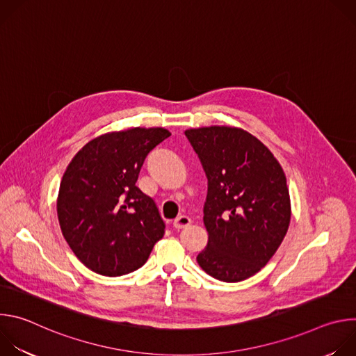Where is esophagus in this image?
I'll return each mask as SVG.
<instances>
[{"label": "esophagus", "mask_w": 356, "mask_h": 356, "mask_svg": "<svg viewBox=\"0 0 356 356\" xmlns=\"http://www.w3.org/2000/svg\"><path fill=\"white\" fill-rule=\"evenodd\" d=\"M191 224V218L187 217V216H179L175 221H173V227L177 228V229H181V228H186Z\"/></svg>", "instance_id": "obj_1"}]
</instances>
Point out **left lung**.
Wrapping results in <instances>:
<instances>
[{"instance_id":"1","label":"left lung","mask_w":356,"mask_h":356,"mask_svg":"<svg viewBox=\"0 0 356 356\" xmlns=\"http://www.w3.org/2000/svg\"><path fill=\"white\" fill-rule=\"evenodd\" d=\"M184 134L209 180L202 217L209 243L197 262L221 282L245 280L270 261L289 229L284 172L272 152L241 128L213 125Z\"/></svg>"}]
</instances>
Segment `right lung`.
Segmentation results:
<instances>
[{
	"mask_svg": "<svg viewBox=\"0 0 356 356\" xmlns=\"http://www.w3.org/2000/svg\"><path fill=\"white\" fill-rule=\"evenodd\" d=\"M170 136L165 128H128L86 143L59 187L62 234L80 262L103 276L140 268L165 235L155 200L136 180L149 152Z\"/></svg>",
	"mask_w": 356,
	"mask_h": 356,
	"instance_id": "add662e5",
	"label": "right lung"
}]
</instances>
